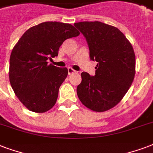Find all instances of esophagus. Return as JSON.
Listing matches in <instances>:
<instances>
[{
    "label": "esophagus",
    "mask_w": 153,
    "mask_h": 153,
    "mask_svg": "<svg viewBox=\"0 0 153 153\" xmlns=\"http://www.w3.org/2000/svg\"><path fill=\"white\" fill-rule=\"evenodd\" d=\"M68 75H71L72 73L76 72V71L74 69H72V68H68Z\"/></svg>",
    "instance_id": "obj_1"
}]
</instances>
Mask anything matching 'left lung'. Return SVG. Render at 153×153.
I'll list each match as a JSON object with an SVG mask.
<instances>
[{
	"instance_id": "left-lung-1",
	"label": "left lung",
	"mask_w": 153,
	"mask_h": 153,
	"mask_svg": "<svg viewBox=\"0 0 153 153\" xmlns=\"http://www.w3.org/2000/svg\"><path fill=\"white\" fill-rule=\"evenodd\" d=\"M74 26L85 37L90 59L97 62L94 76L81 72L77 96L92 111H106L120 102L133 82L135 56L132 45L119 29L101 22H81Z\"/></svg>"
}]
</instances>
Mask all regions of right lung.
<instances>
[{
	"label": "right lung",
	"mask_w": 153,
	"mask_h": 153,
	"mask_svg": "<svg viewBox=\"0 0 153 153\" xmlns=\"http://www.w3.org/2000/svg\"><path fill=\"white\" fill-rule=\"evenodd\" d=\"M80 32L68 23L45 22L28 29L13 47L10 59V82L14 94L29 111L44 113L53 107L67 68L48 64L58 56L64 40Z\"/></svg>",
	"instance_id": "right-lung-1"
}]
</instances>
